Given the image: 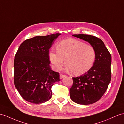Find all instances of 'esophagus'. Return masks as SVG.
Segmentation results:
<instances>
[{
  "mask_svg": "<svg viewBox=\"0 0 124 124\" xmlns=\"http://www.w3.org/2000/svg\"><path fill=\"white\" fill-rule=\"evenodd\" d=\"M65 77V75H64V74H60V79H62L63 78H64Z\"/></svg>",
  "mask_w": 124,
  "mask_h": 124,
  "instance_id": "obj_1",
  "label": "esophagus"
}]
</instances>
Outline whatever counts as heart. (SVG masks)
Instances as JSON below:
<instances>
[{
  "label": "heart",
  "mask_w": 124,
  "mask_h": 124,
  "mask_svg": "<svg viewBox=\"0 0 124 124\" xmlns=\"http://www.w3.org/2000/svg\"><path fill=\"white\" fill-rule=\"evenodd\" d=\"M57 52H49L48 59L54 70H59L65 60V70L71 71L74 75H81L93 67L96 59V52L91 45L79 40L68 39L56 45Z\"/></svg>",
  "instance_id": "obj_1"
}]
</instances>
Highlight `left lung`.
Wrapping results in <instances>:
<instances>
[{"mask_svg": "<svg viewBox=\"0 0 124 124\" xmlns=\"http://www.w3.org/2000/svg\"><path fill=\"white\" fill-rule=\"evenodd\" d=\"M73 36L90 43L96 50V59L93 67L88 72L72 78L73 83L70 89V96L73 101L78 104H92L101 98L110 82L111 56L101 39L86 34Z\"/></svg>", "mask_w": 124, "mask_h": 124, "instance_id": "left-lung-1", "label": "left lung"}]
</instances>
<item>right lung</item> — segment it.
Wrapping results in <instances>:
<instances>
[{"mask_svg": "<svg viewBox=\"0 0 124 124\" xmlns=\"http://www.w3.org/2000/svg\"><path fill=\"white\" fill-rule=\"evenodd\" d=\"M61 34L36 36L20 45L14 59V85L26 101L39 104L51 99V87L60 81L51 70L49 49Z\"/></svg>", "mask_w": 124, "mask_h": 124, "instance_id": "obj_1", "label": "right lung"}]
</instances>
